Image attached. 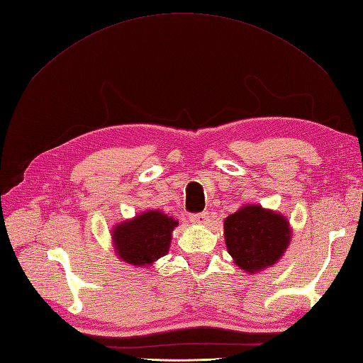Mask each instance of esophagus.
I'll return each mask as SVG.
<instances>
[{
    "label": "esophagus",
    "mask_w": 363,
    "mask_h": 363,
    "mask_svg": "<svg viewBox=\"0 0 363 363\" xmlns=\"http://www.w3.org/2000/svg\"><path fill=\"white\" fill-rule=\"evenodd\" d=\"M189 220H191V223L206 225L209 222V214H208V212H199V214H191Z\"/></svg>",
    "instance_id": "1"
}]
</instances>
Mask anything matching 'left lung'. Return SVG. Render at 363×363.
<instances>
[{"label":"left lung","mask_w":363,"mask_h":363,"mask_svg":"<svg viewBox=\"0 0 363 363\" xmlns=\"http://www.w3.org/2000/svg\"><path fill=\"white\" fill-rule=\"evenodd\" d=\"M289 240L288 220L259 205L243 206L225 220L228 252L246 272H257L276 263Z\"/></svg>","instance_id":"left-lung-1"}]
</instances>
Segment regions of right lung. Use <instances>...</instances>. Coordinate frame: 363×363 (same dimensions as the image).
Returning a JSON list of instances; mask_svg holds the SVG:
<instances>
[{"label":"right lung","instance_id":"1","mask_svg":"<svg viewBox=\"0 0 363 363\" xmlns=\"http://www.w3.org/2000/svg\"><path fill=\"white\" fill-rule=\"evenodd\" d=\"M177 225L162 211H146L113 229L115 250L121 260L134 267H145L167 254L171 233Z\"/></svg>","mask_w":363,"mask_h":363}]
</instances>
